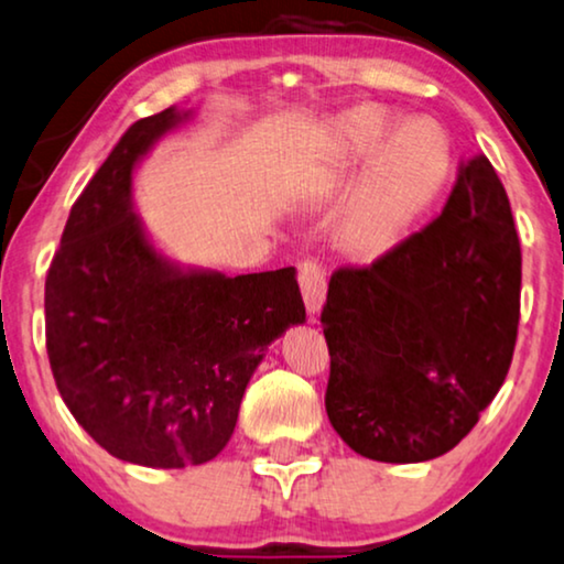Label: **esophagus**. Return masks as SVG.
I'll return each mask as SVG.
<instances>
[{"mask_svg": "<svg viewBox=\"0 0 564 564\" xmlns=\"http://www.w3.org/2000/svg\"><path fill=\"white\" fill-rule=\"evenodd\" d=\"M299 285L304 293L308 312H319L324 304V293H327V273H324L322 263L316 260H301L299 263Z\"/></svg>", "mask_w": 564, "mask_h": 564, "instance_id": "34e87169", "label": "esophagus"}]
</instances>
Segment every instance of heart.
<instances>
[{
    "label": "heart",
    "mask_w": 564,
    "mask_h": 564,
    "mask_svg": "<svg viewBox=\"0 0 564 564\" xmlns=\"http://www.w3.org/2000/svg\"><path fill=\"white\" fill-rule=\"evenodd\" d=\"M380 107L347 112L335 130L332 178L372 161L360 192L347 209L345 235L362 252L386 250L430 204L449 176L447 134L430 120L401 124Z\"/></svg>",
    "instance_id": "obj_1"
}]
</instances>
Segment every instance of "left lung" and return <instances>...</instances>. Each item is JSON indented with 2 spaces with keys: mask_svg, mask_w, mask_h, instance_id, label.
Wrapping results in <instances>:
<instances>
[{
  "mask_svg": "<svg viewBox=\"0 0 564 564\" xmlns=\"http://www.w3.org/2000/svg\"><path fill=\"white\" fill-rule=\"evenodd\" d=\"M521 245L486 155L459 163L444 209L370 265L337 268L322 308L327 416L378 463H424L478 424L511 368Z\"/></svg>",
  "mask_w": 564,
  "mask_h": 564,
  "instance_id": "1",
  "label": "left lung"
}]
</instances>
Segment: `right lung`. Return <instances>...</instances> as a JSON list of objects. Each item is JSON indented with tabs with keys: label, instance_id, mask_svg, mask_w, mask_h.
<instances>
[{
	"label": "right lung",
	"instance_id": "1",
	"mask_svg": "<svg viewBox=\"0 0 564 564\" xmlns=\"http://www.w3.org/2000/svg\"><path fill=\"white\" fill-rule=\"evenodd\" d=\"M184 117L171 107L122 134L70 206L45 279L63 403L109 455L145 467L217 457L268 345L306 319L293 268L184 273L148 242L132 169Z\"/></svg>",
	"mask_w": 564,
	"mask_h": 564
}]
</instances>
